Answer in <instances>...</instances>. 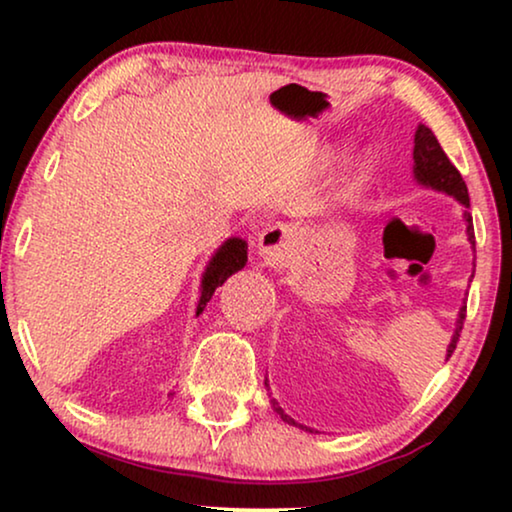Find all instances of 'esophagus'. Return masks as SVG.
Listing matches in <instances>:
<instances>
[{
    "mask_svg": "<svg viewBox=\"0 0 512 512\" xmlns=\"http://www.w3.org/2000/svg\"><path fill=\"white\" fill-rule=\"evenodd\" d=\"M258 251H261L265 258H275L277 244H275V240H270V237H261V240H258Z\"/></svg>",
    "mask_w": 512,
    "mask_h": 512,
    "instance_id": "obj_1",
    "label": "esophagus"
}]
</instances>
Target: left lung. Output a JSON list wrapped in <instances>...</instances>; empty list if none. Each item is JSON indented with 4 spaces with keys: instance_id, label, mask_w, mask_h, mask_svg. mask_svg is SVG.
Listing matches in <instances>:
<instances>
[{
    "instance_id": "8db88e82",
    "label": "left lung",
    "mask_w": 512,
    "mask_h": 512,
    "mask_svg": "<svg viewBox=\"0 0 512 512\" xmlns=\"http://www.w3.org/2000/svg\"><path fill=\"white\" fill-rule=\"evenodd\" d=\"M244 263H247V242L233 237V240L221 244V249L216 251L214 258L207 265L205 275H202L198 314L205 310L209 298L214 296V291L219 289V286L226 282L230 275H235L237 270H242Z\"/></svg>"
}]
</instances>
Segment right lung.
Returning <instances> with one entry per match:
<instances>
[{"mask_svg":"<svg viewBox=\"0 0 512 512\" xmlns=\"http://www.w3.org/2000/svg\"><path fill=\"white\" fill-rule=\"evenodd\" d=\"M412 158H415V177H417V181H422L424 186L436 188V191L454 195V198H457L461 205L468 207V191H466L464 179H461L457 167H454L450 160H447L443 149H440L438 139L433 137V132L429 128H419L417 130L415 151H412ZM466 221H468V216H466ZM464 312L466 310L459 312V321H457L459 331H461V326H464V319H466ZM459 331L450 342L447 356H450L454 352V347H457Z\"/></svg>","mask_w":512,"mask_h":512,"instance_id":"1","label":"right lung"}]
</instances>
